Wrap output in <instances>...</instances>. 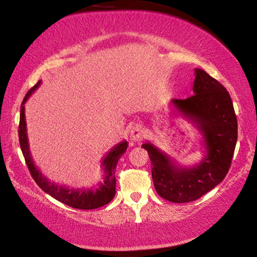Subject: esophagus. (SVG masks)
Here are the masks:
<instances>
[{
  "instance_id": "esophagus-1",
  "label": "esophagus",
  "mask_w": 257,
  "mask_h": 257,
  "mask_svg": "<svg viewBox=\"0 0 257 257\" xmlns=\"http://www.w3.org/2000/svg\"><path fill=\"white\" fill-rule=\"evenodd\" d=\"M145 137V131H144L142 125H136L133 126V128L131 130V133H130V138H131L132 142L138 143L142 142Z\"/></svg>"
}]
</instances>
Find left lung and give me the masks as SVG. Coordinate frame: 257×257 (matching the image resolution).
<instances>
[{
  "label": "left lung",
  "instance_id": "8db88e82",
  "mask_svg": "<svg viewBox=\"0 0 257 257\" xmlns=\"http://www.w3.org/2000/svg\"><path fill=\"white\" fill-rule=\"evenodd\" d=\"M192 97L172 99L173 113L199 130L205 156L194 166H181L151 142L142 147L152 163L154 187L161 198L175 203L191 202L216 187L229 171L237 140V119L223 85L201 69H195Z\"/></svg>",
  "mask_w": 257,
  "mask_h": 257
}]
</instances>
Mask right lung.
Masks as SVG:
<instances>
[{"label": "right lung", "instance_id": "add662e5", "mask_svg": "<svg viewBox=\"0 0 257 257\" xmlns=\"http://www.w3.org/2000/svg\"><path fill=\"white\" fill-rule=\"evenodd\" d=\"M42 80H38L36 85L31 87L29 92L26 94L21 105L20 114V126H19V138L20 145L22 150L23 157L26 159L27 166L29 168L31 177L36 181V184L42 188V191L48 193L52 198L58 200L64 205H68L72 208L77 209H96L106 205L114 198L115 195V167L117 163L125 151L127 150V142L122 140L117 145H114L108 151L106 156L101 160V167L104 170V181L99 182L91 188H73L66 187L56 184L55 181L49 180L42 172L38 170L34 164L29 149V140L27 133V121H26V106L24 104L29 99V97L34 93V91L41 85Z\"/></svg>", "mask_w": 257, "mask_h": 257}]
</instances>
